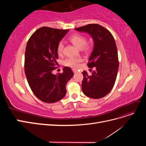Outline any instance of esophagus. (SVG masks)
Masks as SVG:
<instances>
[{"mask_svg": "<svg viewBox=\"0 0 146 146\" xmlns=\"http://www.w3.org/2000/svg\"><path fill=\"white\" fill-rule=\"evenodd\" d=\"M72 71H73L74 73H76V72L77 71V69H72Z\"/></svg>", "mask_w": 146, "mask_h": 146, "instance_id": "1", "label": "esophagus"}]
</instances>
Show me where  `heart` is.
<instances>
[{
  "mask_svg": "<svg viewBox=\"0 0 146 146\" xmlns=\"http://www.w3.org/2000/svg\"><path fill=\"white\" fill-rule=\"evenodd\" d=\"M69 41L71 42L74 46L78 48H82V51L85 54L89 55L93 50V46L91 43L87 42V38L83 35L76 33L72 35L69 38ZM64 44L63 42H59L57 46V53L58 55H61L63 52ZM83 59L80 57H69L66 58L63 61V64L68 67L72 68H77L78 67L79 63H81Z\"/></svg>",
  "mask_w": 146,
  "mask_h": 146,
  "instance_id": "b5f03b06",
  "label": "heart"
}]
</instances>
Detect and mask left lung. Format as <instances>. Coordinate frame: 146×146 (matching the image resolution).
Returning a JSON list of instances; mask_svg holds the SVG:
<instances>
[{
    "mask_svg": "<svg viewBox=\"0 0 146 146\" xmlns=\"http://www.w3.org/2000/svg\"><path fill=\"white\" fill-rule=\"evenodd\" d=\"M76 30L88 33L94 40V50L87 65L95 67L96 70L91 76L83 71L82 91L89 98H102L111 91L116 82L119 60L115 40L108 30L99 24H88Z\"/></svg>",
    "mask_w": 146,
    "mask_h": 146,
    "instance_id": "obj_1",
    "label": "left lung"
}]
</instances>
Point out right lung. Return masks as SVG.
Instances as JSON below:
<instances>
[{
	"label": "right lung",
	"mask_w": 146,
	"mask_h": 146,
	"mask_svg": "<svg viewBox=\"0 0 146 146\" xmlns=\"http://www.w3.org/2000/svg\"><path fill=\"white\" fill-rule=\"evenodd\" d=\"M69 30L48 27L38 29L29 38L25 48L24 70L29 85L38 99L45 103H54L66 95V85L74 73L65 66L63 72L52 71L57 67V46Z\"/></svg>",
	"instance_id": "add662e5"
}]
</instances>
